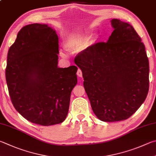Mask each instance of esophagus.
I'll list each match as a JSON object with an SVG mask.
<instances>
[{
    "mask_svg": "<svg viewBox=\"0 0 156 156\" xmlns=\"http://www.w3.org/2000/svg\"><path fill=\"white\" fill-rule=\"evenodd\" d=\"M77 75H78V76H79V77H80V78L83 77V72H82V71H81L80 69H78Z\"/></svg>",
    "mask_w": 156,
    "mask_h": 156,
    "instance_id": "34e87169",
    "label": "esophagus"
}]
</instances>
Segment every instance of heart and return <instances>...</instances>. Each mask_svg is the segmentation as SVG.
I'll use <instances>...</instances> for the list:
<instances>
[{"label":"heart","instance_id":"1","mask_svg":"<svg viewBox=\"0 0 156 156\" xmlns=\"http://www.w3.org/2000/svg\"><path fill=\"white\" fill-rule=\"evenodd\" d=\"M87 35L85 34L78 33L69 35L65 39L64 47L67 51L70 52L80 49L86 42Z\"/></svg>","mask_w":156,"mask_h":156}]
</instances>
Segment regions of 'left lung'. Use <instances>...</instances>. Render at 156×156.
<instances>
[{
  "label": "left lung",
  "instance_id": "obj_1",
  "mask_svg": "<svg viewBox=\"0 0 156 156\" xmlns=\"http://www.w3.org/2000/svg\"><path fill=\"white\" fill-rule=\"evenodd\" d=\"M107 42L88 47L74 62L83 72V85L93 112L106 122L131 117L149 91V60L145 45L131 24L112 19Z\"/></svg>",
  "mask_w": 156,
  "mask_h": 156
}]
</instances>
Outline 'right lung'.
I'll return each mask as SVG.
<instances>
[{
  "label": "right lung",
  "instance_id": "1",
  "mask_svg": "<svg viewBox=\"0 0 156 156\" xmlns=\"http://www.w3.org/2000/svg\"><path fill=\"white\" fill-rule=\"evenodd\" d=\"M58 38L47 24L22 28L9 48L5 76L16 110L31 123H61L68 113L78 67H58Z\"/></svg>",
  "mask_w": 156,
  "mask_h": 156
}]
</instances>
